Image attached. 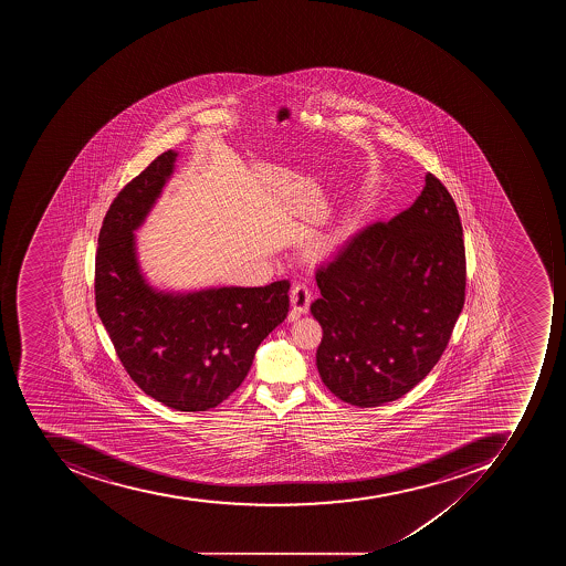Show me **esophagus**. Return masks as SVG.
I'll return each instance as SVG.
<instances>
[{"label": "esophagus", "instance_id": "34e87169", "mask_svg": "<svg viewBox=\"0 0 566 566\" xmlns=\"http://www.w3.org/2000/svg\"><path fill=\"white\" fill-rule=\"evenodd\" d=\"M290 303H292V318H297L298 315H306L310 312V304H312V292L306 285H294L290 292Z\"/></svg>", "mask_w": 566, "mask_h": 566}]
</instances>
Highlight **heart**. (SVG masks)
I'll return each instance as SVG.
<instances>
[{
  "label": "heart",
  "mask_w": 566,
  "mask_h": 566,
  "mask_svg": "<svg viewBox=\"0 0 566 566\" xmlns=\"http://www.w3.org/2000/svg\"><path fill=\"white\" fill-rule=\"evenodd\" d=\"M354 219L347 218L339 221L331 232L324 233V235L316 237L315 241L310 245V254L315 259H325L329 256L334 251L338 250L343 242L347 241L348 237L354 232Z\"/></svg>",
  "instance_id": "b5f03b06"
}]
</instances>
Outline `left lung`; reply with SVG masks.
<instances>
[{
  "instance_id": "8db88e82",
  "label": "left lung",
  "mask_w": 566,
  "mask_h": 566,
  "mask_svg": "<svg viewBox=\"0 0 566 566\" xmlns=\"http://www.w3.org/2000/svg\"><path fill=\"white\" fill-rule=\"evenodd\" d=\"M316 368L350 406L377 407L418 386L441 359L465 298L459 210L432 174L415 203L365 228L316 272Z\"/></svg>"
}]
</instances>
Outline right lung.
I'll list each match as a JSON object with an SVG mask.
<instances>
[{
  "label": "right lung",
  "mask_w": 566,
  "mask_h": 566,
  "mask_svg": "<svg viewBox=\"0 0 566 566\" xmlns=\"http://www.w3.org/2000/svg\"><path fill=\"white\" fill-rule=\"evenodd\" d=\"M177 157L168 150L151 160L107 210L95 256V304L130 379L169 409L200 412L241 386L260 343L286 318L290 283L151 285L136 232L174 177Z\"/></svg>",
  "instance_id": "add662e5"
}]
</instances>
